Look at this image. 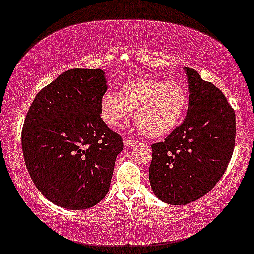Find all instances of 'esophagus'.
<instances>
[{
  "label": "esophagus",
  "instance_id": "1",
  "mask_svg": "<svg viewBox=\"0 0 254 254\" xmlns=\"http://www.w3.org/2000/svg\"><path fill=\"white\" fill-rule=\"evenodd\" d=\"M138 143L137 139H132V138H125L124 139V145L126 147H131L136 145Z\"/></svg>",
  "mask_w": 254,
  "mask_h": 254
}]
</instances>
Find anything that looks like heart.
<instances>
[{
	"label": "heart",
	"instance_id": "obj_1",
	"mask_svg": "<svg viewBox=\"0 0 254 254\" xmlns=\"http://www.w3.org/2000/svg\"><path fill=\"white\" fill-rule=\"evenodd\" d=\"M189 104L185 87L175 80L139 77L122 85L118 92L108 91L101 97V117L111 127L129 118L135 120L144 135L161 138L176 129Z\"/></svg>",
	"mask_w": 254,
	"mask_h": 254
}]
</instances>
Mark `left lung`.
Listing matches in <instances>:
<instances>
[{
	"instance_id": "8db88e82",
	"label": "left lung",
	"mask_w": 254,
	"mask_h": 254,
	"mask_svg": "<svg viewBox=\"0 0 254 254\" xmlns=\"http://www.w3.org/2000/svg\"><path fill=\"white\" fill-rule=\"evenodd\" d=\"M189 110L163 142L152 144L151 187L160 200L182 205L196 201L219 182L235 146V111L219 88L185 67Z\"/></svg>"
}]
</instances>
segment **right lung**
I'll use <instances>...</instances> for the list:
<instances>
[{
  "label": "right lung",
  "mask_w": 254,
  "mask_h": 254,
  "mask_svg": "<svg viewBox=\"0 0 254 254\" xmlns=\"http://www.w3.org/2000/svg\"><path fill=\"white\" fill-rule=\"evenodd\" d=\"M101 69H70L38 92L21 131L23 159L35 186L70 210L104 198L123 138L101 118L107 92Z\"/></svg>",
  "instance_id": "1"
}]
</instances>
